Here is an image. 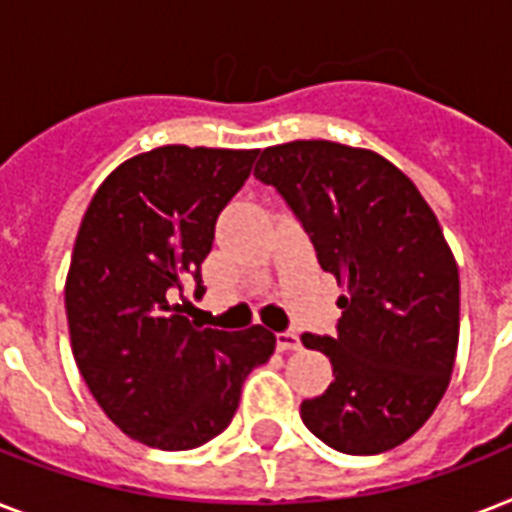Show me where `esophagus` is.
<instances>
[{
	"instance_id": "1",
	"label": "esophagus",
	"mask_w": 512,
	"mask_h": 512,
	"mask_svg": "<svg viewBox=\"0 0 512 512\" xmlns=\"http://www.w3.org/2000/svg\"><path fill=\"white\" fill-rule=\"evenodd\" d=\"M276 348L279 350H300V337H297V332H279L276 335Z\"/></svg>"
}]
</instances>
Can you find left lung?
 <instances>
[{"label": "left lung", "instance_id": "8db88e82", "mask_svg": "<svg viewBox=\"0 0 512 512\" xmlns=\"http://www.w3.org/2000/svg\"><path fill=\"white\" fill-rule=\"evenodd\" d=\"M273 185L345 287L335 337L303 335L335 380L300 406L305 428L345 454H380L425 425L460 342V271L433 209L385 156L332 140L265 148Z\"/></svg>", "mask_w": 512, "mask_h": 512}]
</instances>
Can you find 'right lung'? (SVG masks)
<instances>
[{
    "label": "right lung",
    "mask_w": 512,
    "mask_h": 512,
    "mask_svg": "<svg viewBox=\"0 0 512 512\" xmlns=\"http://www.w3.org/2000/svg\"><path fill=\"white\" fill-rule=\"evenodd\" d=\"M255 159L154 148L119 164L84 212L66 276L71 350L108 420L140 444L183 452L220 436L247 374L273 356L276 335L260 324L204 329L170 303L185 284L204 295L217 215Z\"/></svg>",
    "instance_id": "obj_1"
}]
</instances>
